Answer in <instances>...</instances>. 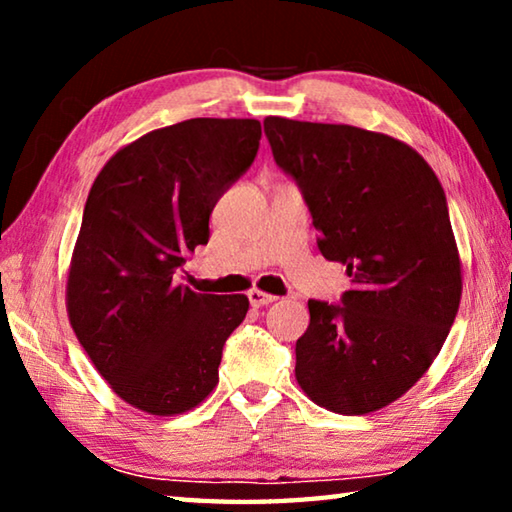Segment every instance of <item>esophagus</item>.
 <instances>
[{
	"label": "esophagus",
	"instance_id": "obj_1",
	"mask_svg": "<svg viewBox=\"0 0 512 512\" xmlns=\"http://www.w3.org/2000/svg\"><path fill=\"white\" fill-rule=\"evenodd\" d=\"M248 300H250V305H253V307H264V305H271V302H275L277 298L271 296V293H264L259 289H250Z\"/></svg>",
	"mask_w": 512,
	"mask_h": 512
}]
</instances>
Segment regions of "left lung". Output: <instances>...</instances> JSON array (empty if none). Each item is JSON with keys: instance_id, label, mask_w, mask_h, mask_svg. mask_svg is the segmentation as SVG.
<instances>
[{"instance_id": "8db88e82", "label": "left lung", "mask_w": 512, "mask_h": 512, "mask_svg": "<svg viewBox=\"0 0 512 512\" xmlns=\"http://www.w3.org/2000/svg\"><path fill=\"white\" fill-rule=\"evenodd\" d=\"M264 133L305 194L320 253L352 280L343 305L309 300L298 384L327 411L384 409L429 370L461 305L443 185L418 151L386 133L287 117H266Z\"/></svg>"}]
</instances>
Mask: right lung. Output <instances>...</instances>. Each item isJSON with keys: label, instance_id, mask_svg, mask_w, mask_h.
<instances>
[{"label": "right lung", "instance_id": "obj_1", "mask_svg": "<svg viewBox=\"0 0 512 512\" xmlns=\"http://www.w3.org/2000/svg\"><path fill=\"white\" fill-rule=\"evenodd\" d=\"M257 119L198 117L121 146L85 201L67 271V316L112 393L149 415L196 409L248 298L176 284L210 239L219 196L253 164Z\"/></svg>", "mask_w": 512, "mask_h": 512}]
</instances>
